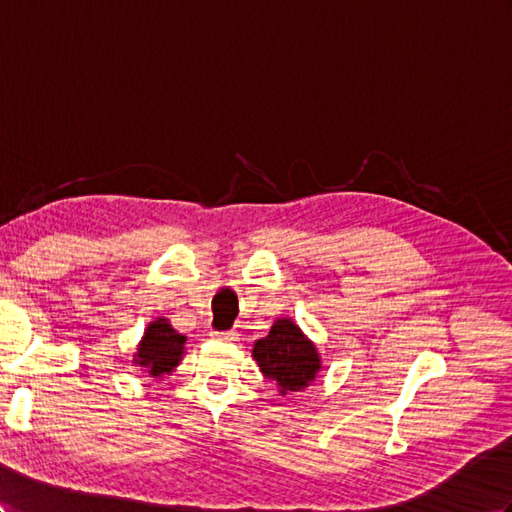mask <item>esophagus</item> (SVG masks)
Wrapping results in <instances>:
<instances>
[{"mask_svg": "<svg viewBox=\"0 0 512 512\" xmlns=\"http://www.w3.org/2000/svg\"><path fill=\"white\" fill-rule=\"evenodd\" d=\"M216 339H220V342H233L235 337H238V333L235 331H220V333H214Z\"/></svg>", "mask_w": 512, "mask_h": 512, "instance_id": "esophagus-1", "label": "esophagus"}]
</instances>
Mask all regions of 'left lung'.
Returning <instances> with one entry per match:
<instances>
[{
  "instance_id": "1",
  "label": "left lung",
  "mask_w": 512,
  "mask_h": 512,
  "mask_svg": "<svg viewBox=\"0 0 512 512\" xmlns=\"http://www.w3.org/2000/svg\"><path fill=\"white\" fill-rule=\"evenodd\" d=\"M253 357L264 376L277 381L281 393L305 389L320 370V357L292 320H277L270 335L257 339Z\"/></svg>"
}]
</instances>
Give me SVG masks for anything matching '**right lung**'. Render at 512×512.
I'll list each match as a JSON object with an SVG mask.
<instances>
[{
	"mask_svg": "<svg viewBox=\"0 0 512 512\" xmlns=\"http://www.w3.org/2000/svg\"><path fill=\"white\" fill-rule=\"evenodd\" d=\"M183 344H186V337L177 333L164 318L155 320L144 331L136 352V363L147 370L149 376L160 378L173 372L175 365L181 361Z\"/></svg>",
	"mask_w": 512,
	"mask_h": 512,
	"instance_id": "add662e5",
	"label": "right lung"
}]
</instances>
